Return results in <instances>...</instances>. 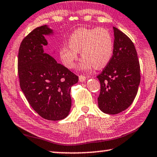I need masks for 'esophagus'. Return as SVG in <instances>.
<instances>
[{"instance_id":"1","label":"esophagus","mask_w":157,"mask_h":157,"mask_svg":"<svg viewBox=\"0 0 157 157\" xmlns=\"http://www.w3.org/2000/svg\"><path fill=\"white\" fill-rule=\"evenodd\" d=\"M79 78V81H81V82H83V81H85L86 80V77L85 76H83V75H80V76H78Z\"/></svg>"}]
</instances>
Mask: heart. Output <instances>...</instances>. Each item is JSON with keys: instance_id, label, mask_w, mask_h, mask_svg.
Wrapping results in <instances>:
<instances>
[{"instance_id": "heart-1", "label": "heart", "mask_w": 157, "mask_h": 157, "mask_svg": "<svg viewBox=\"0 0 157 157\" xmlns=\"http://www.w3.org/2000/svg\"><path fill=\"white\" fill-rule=\"evenodd\" d=\"M69 45L59 49L60 57L69 69L74 67L81 52L83 57L80 69L89 71L95 67H105L110 62L113 54V40L108 29L99 28H81L73 32L68 40Z\"/></svg>"}]
</instances>
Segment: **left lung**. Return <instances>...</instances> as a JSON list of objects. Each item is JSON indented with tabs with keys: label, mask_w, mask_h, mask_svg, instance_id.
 I'll return each instance as SVG.
<instances>
[{
	"label": "left lung",
	"mask_w": 157,
	"mask_h": 157,
	"mask_svg": "<svg viewBox=\"0 0 157 157\" xmlns=\"http://www.w3.org/2000/svg\"><path fill=\"white\" fill-rule=\"evenodd\" d=\"M114 45L112 58L97 76L101 83L98 107L107 114L115 115L132 103L140 83V66L132 40L113 27Z\"/></svg>",
	"instance_id": "8db88e82"
}]
</instances>
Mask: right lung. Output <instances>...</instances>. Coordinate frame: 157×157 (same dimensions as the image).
Here are the masks:
<instances>
[{"label": "right lung", "instance_id": "right-lung-1", "mask_svg": "<svg viewBox=\"0 0 157 157\" xmlns=\"http://www.w3.org/2000/svg\"><path fill=\"white\" fill-rule=\"evenodd\" d=\"M53 33L47 25L35 28L22 40L18 52L20 86L33 110L44 119L60 120L71 107V88L78 77L58 63L43 47L46 35Z\"/></svg>", "mask_w": 157, "mask_h": 157}]
</instances>
